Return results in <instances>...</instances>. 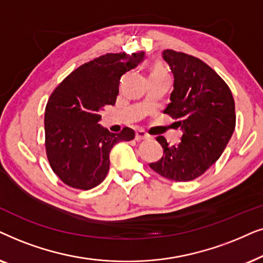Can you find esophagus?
Returning <instances> with one entry per match:
<instances>
[{
  "mask_svg": "<svg viewBox=\"0 0 263 263\" xmlns=\"http://www.w3.org/2000/svg\"><path fill=\"white\" fill-rule=\"evenodd\" d=\"M136 141H144V139H148L149 138V135L146 134L145 131H142V129H139V131H136Z\"/></svg>",
  "mask_w": 263,
  "mask_h": 263,
  "instance_id": "esophagus-1",
  "label": "esophagus"
}]
</instances>
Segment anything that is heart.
Segmentation results:
<instances>
[{"instance_id":"heart-1","label":"heart","mask_w":263,"mask_h":263,"mask_svg":"<svg viewBox=\"0 0 263 263\" xmlns=\"http://www.w3.org/2000/svg\"><path fill=\"white\" fill-rule=\"evenodd\" d=\"M157 73H166V71H164V68L162 67V66L156 64V65H154V67L152 69V74H157Z\"/></svg>"}]
</instances>
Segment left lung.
Wrapping results in <instances>:
<instances>
[{
	"instance_id": "left-lung-1",
	"label": "left lung",
	"mask_w": 263,
	"mask_h": 263,
	"mask_svg": "<svg viewBox=\"0 0 263 263\" xmlns=\"http://www.w3.org/2000/svg\"><path fill=\"white\" fill-rule=\"evenodd\" d=\"M174 76L171 103L163 113L183 129L181 142L170 145L162 136L156 141L163 155L149 167L173 181H190L219 160L234 127L236 110L230 87L214 69L185 52L163 51Z\"/></svg>"
}]
</instances>
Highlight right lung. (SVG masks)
Returning a JSON list of instances; mask_svg holds the SVG:
<instances>
[{
	"instance_id": "right-lung-1",
	"label": "right lung",
	"mask_w": 263,
	"mask_h": 263,
	"mask_svg": "<svg viewBox=\"0 0 263 263\" xmlns=\"http://www.w3.org/2000/svg\"><path fill=\"white\" fill-rule=\"evenodd\" d=\"M144 51L108 52L74 69L55 87L44 114L45 152L52 172L73 189L90 190L109 171V153L135 138L124 127L110 134L100 110L117 101L121 76L143 61Z\"/></svg>"
}]
</instances>
